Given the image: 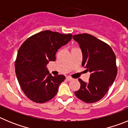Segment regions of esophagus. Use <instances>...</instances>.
I'll use <instances>...</instances> for the list:
<instances>
[{
  "instance_id": "obj_1",
  "label": "esophagus",
  "mask_w": 128,
  "mask_h": 128,
  "mask_svg": "<svg viewBox=\"0 0 128 128\" xmlns=\"http://www.w3.org/2000/svg\"><path fill=\"white\" fill-rule=\"evenodd\" d=\"M66 80H67V81H71V80H73V79H72V78H71V77L68 76V77H66Z\"/></svg>"
}]
</instances>
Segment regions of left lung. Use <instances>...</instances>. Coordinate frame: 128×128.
I'll return each instance as SVG.
<instances>
[{
  "instance_id": "left-lung-1",
  "label": "left lung",
  "mask_w": 128,
  "mask_h": 128,
  "mask_svg": "<svg viewBox=\"0 0 128 128\" xmlns=\"http://www.w3.org/2000/svg\"><path fill=\"white\" fill-rule=\"evenodd\" d=\"M82 53V66L91 73L88 82L79 79L81 86L75 95L78 99L93 103L102 99L117 74L116 56L110 46L91 34L74 35Z\"/></svg>"
}]
</instances>
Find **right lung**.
<instances>
[{
	"label": "right lung",
	"mask_w": 128,
	"mask_h": 128,
	"mask_svg": "<svg viewBox=\"0 0 128 128\" xmlns=\"http://www.w3.org/2000/svg\"><path fill=\"white\" fill-rule=\"evenodd\" d=\"M64 34L44 30L32 35L22 44L18 51L14 66L20 88L30 100L44 103L56 96L63 75L53 77L47 70L48 62L56 60V53L72 39Z\"/></svg>",
	"instance_id": "obj_1"
}]
</instances>
